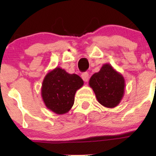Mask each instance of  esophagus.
<instances>
[{
    "mask_svg": "<svg viewBox=\"0 0 156 156\" xmlns=\"http://www.w3.org/2000/svg\"><path fill=\"white\" fill-rule=\"evenodd\" d=\"M81 78L85 82H87L89 80V73H82L81 75Z\"/></svg>",
    "mask_w": 156,
    "mask_h": 156,
    "instance_id": "1",
    "label": "esophagus"
}]
</instances>
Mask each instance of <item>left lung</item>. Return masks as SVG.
<instances>
[{"label":"left lung","mask_w":156,"mask_h":156,"mask_svg":"<svg viewBox=\"0 0 156 156\" xmlns=\"http://www.w3.org/2000/svg\"><path fill=\"white\" fill-rule=\"evenodd\" d=\"M89 84L98 101L106 108L117 106L124 96V77L109 64H103L99 72L93 74Z\"/></svg>","instance_id":"1"}]
</instances>
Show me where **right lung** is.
<instances>
[{"label": "right lung", "instance_id": "obj_1", "mask_svg": "<svg viewBox=\"0 0 156 156\" xmlns=\"http://www.w3.org/2000/svg\"><path fill=\"white\" fill-rule=\"evenodd\" d=\"M83 85V80L78 75L55 67L42 81L41 94L44 105L55 114H66L74 104L76 91Z\"/></svg>", "mask_w": 156, "mask_h": 156}]
</instances>
